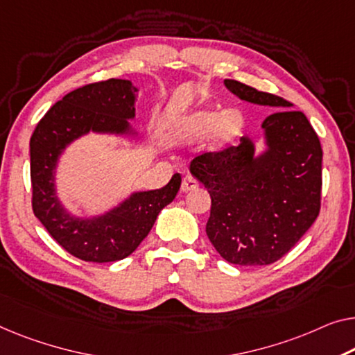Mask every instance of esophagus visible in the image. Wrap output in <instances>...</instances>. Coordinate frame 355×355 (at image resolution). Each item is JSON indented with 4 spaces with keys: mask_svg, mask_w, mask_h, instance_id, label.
<instances>
[{
    "mask_svg": "<svg viewBox=\"0 0 355 355\" xmlns=\"http://www.w3.org/2000/svg\"><path fill=\"white\" fill-rule=\"evenodd\" d=\"M199 187V182L198 178L193 177V175H184L183 177V182H182V191H193V189H196Z\"/></svg>",
    "mask_w": 355,
    "mask_h": 355,
    "instance_id": "esophagus-1",
    "label": "esophagus"
}]
</instances>
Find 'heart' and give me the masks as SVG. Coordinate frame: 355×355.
<instances>
[{
	"label": "heart",
	"mask_w": 355,
	"mask_h": 355,
	"mask_svg": "<svg viewBox=\"0 0 355 355\" xmlns=\"http://www.w3.org/2000/svg\"><path fill=\"white\" fill-rule=\"evenodd\" d=\"M244 124L242 114L236 110L221 113L218 110H199L184 116L173 125L172 135L177 140H194L211 132L214 145L228 144L239 134Z\"/></svg>",
	"instance_id": "heart-1"
}]
</instances>
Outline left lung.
<instances>
[{"label": "left lung", "mask_w": 355, "mask_h": 355, "mask_svg": "<svg viewBox=\"0 0 355 355\" xmlns=\"http://www.w3.org/2000/svg\"><path fill=\"white\" fill-rule=\"evenodd\" d=\"M225 86L245 102L290 108L279 95L236 79ZM268 151L255 157L253 141L204 153L189 166L211 198L205 226L211 245L231 264L264 266L295 247L319 216L322 146L301 111L279 110L263 121Z\"/></svg>", "instance_id": "8db88e82"}]
</instances>
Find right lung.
Listing matches in <instances>:
<instances>
[{"label": "right lung", "instance_id": "right-lung-1", "mask_svg": "<svg viewBox=\"0 0 355 355\" xmlns=\"http://www.w3.org/2000/svg\"><path fill=\"white\" fill-rule=\"evenodd\" d=\"M135 94L130 81L114 78L75 89L42 116L30 139L33 214L54 241L79 260L108 263L129 257L182 184L175 173L166 187L132 194L97 218H75L57 199L54 171L65 146L91 130L130 134L127 119L135 116Z\"/></svg>", "mask_w": 355, "mask_h": 355}]
</instances>
